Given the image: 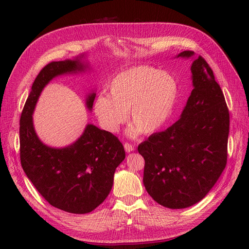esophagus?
<instances>
[{"mask_svg": "<svg viewBox=\"0 0 249 249\" xmlns=\"http://www.w3.org/2000/svg\"><path fill=\"white\" fill-rule=\"evenodd\" d=\"M124 150H125L126 153H131V152H133V150L135 149L134 146L132 144H130V143H124Z\"/></svg>", "mask_w": 249, "mask_h": 249, "instance_id": "1", "label": "esophagus"}]
</instances>
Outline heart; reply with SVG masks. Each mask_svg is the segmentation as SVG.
<instances>
[{
	"label": "heart",
	"mask_w": 249,
	"mask_h": 249,
	"mask_svg": "<svg viewBox=\"0 0 249 249\" xmlns=\"http://www.w3.org/2000/svg\"><path fill=\"white\" fill-rule=\"evenodd\" d=\"M109 95L101 94L93 104L94 114L104 130L118 132L127 118L133 124L130 136L159 131L167 123L175 109L178 94V79L169 71L152 66H135L111 80Z\"/></svg>",
	"instance_id": "1"
}]
</instances>
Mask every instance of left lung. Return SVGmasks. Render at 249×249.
Segmentation results:
<instances>
[{
  "label": "left lung",
  "mask_w": 249,
  "mask_h": 249,
  "mask_svg": "<svg viewBox=\"0 0 249 249\" xmlns=\"http://www.w3.org/2000/svg\"><path fill=\"white\" fill-rule=\"evenodd\" d=\"M192 58L193 89L177 122L138 146L144 158L143 184L155 201L185 209L212 189L227 165L230 113L213 71L202 57Z\"/></svg>",
  "instance_id": "obj_1"
}]
</instances>
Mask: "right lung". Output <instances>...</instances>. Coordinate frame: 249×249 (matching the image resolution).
<instances>
[{
    "label": "right lung",
    "instance_id": "1",
    "mask_svg": "<svg viewBox=\"0 0 249 249\" xmlns=\"http://www.w3.org/2000/svg\"><path fill=\"white\" fill-rule=\"evenodd\" d=\"M86 55L51 62L36 77L19 123L20 163L26 176L50 205L72 214L91 212L106 199L124 148L110 132L88 124L81 136L64 147L49 146L34 129L33 113L43 88L56 77L85 72ZM95 92L86 97L92 110Z\"/></svg>",
    "mask_w": 249,
    "mask_h": 249
}]
</instances>
